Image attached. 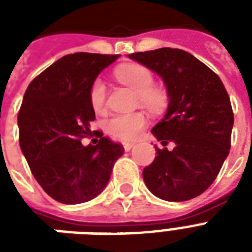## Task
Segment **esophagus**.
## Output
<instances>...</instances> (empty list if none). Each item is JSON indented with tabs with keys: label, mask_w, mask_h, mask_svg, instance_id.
<instances>
[{
	"label": "esophagus",
	"mask_w": 252,
	"mask_h": 252,
	"mask_svg": "<svg viewBox=\"0 0 252 252\" xmlns=\"http://www.w3.org/2000/svg\"><path fill=\"white\" fill-rule=\"evenodd\" d=\"M133 146V144H130V142H124V150H126V152H129Z\"/></svg>",
	"instance_id": "obj_1"
}]
</instances>
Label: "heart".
<instances>
[{
    "instance_id": "1",
    "label": "heart",
    "mask_w": 252,
    "mask_h": 252,
    "mask_svg": "<svg viewBox=\"0 0 252 252\" xmlns=\"http://www.w3.org/2000/svg\"><path fill=\"white\" fill-rule=\"evenodd\" d=\"M116 80L137 94L138 102L148 110L158 112L165 108L167 96L165 91L153 86L154 78L149 69L140 64H124L115 69ZM90 103L94 111L102 112L106 103V85L96 80L91 85ZM146 126L145 115L134 112L130 115H118L107 123V130L112 137L123 141H133L140 136Z\"/></svg>"
}]
</instances>
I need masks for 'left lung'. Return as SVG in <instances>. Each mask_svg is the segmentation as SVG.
<instances>
[{"instance_id": "left-lung-1", "label": "left lung", "mask_w": 252, "mask_h": 252, "mask_svg": "<svg viewBox=\"0 0 252 252\" xmlns=\"http://www.w3.org/2000/svg\"><path fill=\"white\" fill-rule=\"evenodd\" d=\"M161 77L168 106L153 126L162 145L142 178L154 196L186 201L201 195L219 175L230 150L234 115L222 81L191 53L159 48L128 55Z\"/></svg>"}]
</instances>
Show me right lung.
<instances>
[{
    "mask_svg": "<svg viewBox=\"0 0 252 252\" xmlns=\"http://www.w3.org/2000/svg\"><path fill=\"white\" fill-rule=\"evenodd\" d=\"M120 55L78 52L53 63L29 85L18 114L19 145L32 175L52 199L86 203L106 188L122 144L107 137L84 146L95 120L90 89ZM100 133V132H99Z\"/></svg>",
    "mask_w": 252,
    "mask_h": 252,
    "instance_id": "obj_1",
    "label": "right lung"
}]
</instances>
